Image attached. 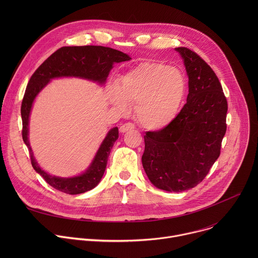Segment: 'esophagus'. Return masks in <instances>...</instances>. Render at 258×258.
Masks as SVG:
<instances>
[{
  "instance_id": "esophagus-1",
  "label": "esophagus",
  "mask_w": 258,
  "mask_h": 258,
  "mask_svg": "<svg viewBox=\"0 0 258 258\" xmlns=\"http://www.w3.org/2000/svg\"><path fill=\"white\" fill-rule=\"evenodd\" d=\"M134 128H135V125H134L133 123H131V122H127V123H123V124L120 125L119 132L123 134V133H126V132H128V131H132V130H134Z\"/></svg>"
}]
</instances>
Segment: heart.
<instances>
[{
  "instance_id": "1",
  "label": "heart",
  "mask_w": 258,
  "mask_h": 258,
  "mask_svg": "<svg viewBox=\"0 0 258 258\" xmlns=\"http://www.w3.org/2000/svg\"><path fill=\"white\" fill-rule=\"evenodd\" d=\"M108 100L120 111L136 105V116L146 130L158 132L176 118L187 95L182 72L159 62H142L117 80Z\"/></svg>"
}]
</instances>
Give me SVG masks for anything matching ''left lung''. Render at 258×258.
<instances>
[{
  "label": "left lung",
  "instance_id": "obj_1",
  "mask_svg": "<svg viewBox=\"0 0 258 258\" xmlns=\"http://www.w3.org/2000/svg\"><path fill=\"white\" fill-rule=\"evenodd\" d=\"M188 76L187 103L174 121L144 136V170L152 185L179 193L196 187L220 154L228 103L211 67L195 52L174 49Z\"/></svg>",
  "mask_w": 258,
  "mask_h": 258
}]
</instances>
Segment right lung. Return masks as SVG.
I'll return each mask as SVG.
<instances>
[{"instance_id":"add662e5","label":"right lung","mask_w":258,"mask_h":258,"mask_svg":"<svg viewBox=\"0 0 258 258\" xmlns=\"http://www.w3.org/2000/svg\"><path fill=\"white\" fill-rule=\"evenodd\" d=\"M131 60L120 51L102 46L63 47L52 54L30 78L21 104L22 139L30 154L31 165L50 186L69 195H78L94 189L100 182L106 169L108 156L118 139V127L110 130L102 141L88 168L68 177L57 176L45 171L34 158L29 143V117L35 98L55 79L77 78L104 86L114 63Z\"/></svg>"}]
</instances>
